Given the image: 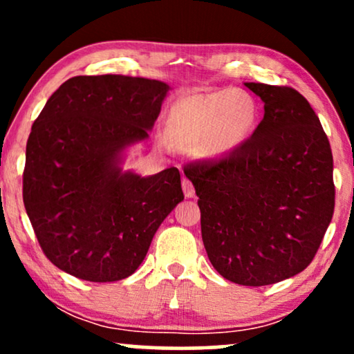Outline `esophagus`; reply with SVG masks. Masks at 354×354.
Wrapping results in <instances>:
<instances>
[{"instance_id":"34e87169","label":"esophagus","mask_w":354,"mask_h":354,"mask_svg":"<svg viewBox=\"0 0 354 354\" xmlns=\"http://www.w3.org/2000/svg\"><path fill=\"white\" fill-rule=\"evenodd\" d=\"M182 188H183V195H185V198L195 196V187H193V183L188 180V178H183L182 180Z\"/></svg>"}]
</instances>
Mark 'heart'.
Segmentation results:
<instances>
[{
  "label": "heart",
  "mask_w": 354,
  "mask_h": 354,
  "mask_svg": "<svg viewBox=\"0 0 354 354\" xmlns=\"http://www.w3.org/2000/svg\"><path fill=\"white\" fill-rule=\"evenodd\" d=\"M258 109L246 91L222 88L182 96L169 111L164 143L193 147L203 158H219L243 145L253 132Z\"/></svg>",
  "instance_id": "b5f03b06"
}]
</instances>
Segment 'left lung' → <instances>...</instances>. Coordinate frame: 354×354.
I'll list each match as a JSON object with an SVG mask.
<instances>
[{
  "label": "left lung",
  "mask_w": 354,
  "mask_h": 354,
  "mask_svg": "<svg viewBox=\"0 0 354 354\" xmlns=\"http://www.w3.org/2000/svg\"><path fill=\"white\" fill-rule=\"evenodd\" d=\"M264 118L243 145L183 169L195 187L207 258L246 287L282 282L317 253L335 206L333 158L321 120L290 86L245 84Z\"/></svg>",
  "instance_id": "left-lung-1"
}]
</instances>
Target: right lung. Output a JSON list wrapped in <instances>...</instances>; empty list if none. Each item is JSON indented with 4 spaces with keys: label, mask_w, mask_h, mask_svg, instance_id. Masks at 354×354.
<instances>
[{
    "label": "right lung",
    "mask_w": 354,
    "mask_h": 354,
    "mask_svg": "<svg viewBox=\"0 0 354 354\" xmlns=\"http://www.w3.org/2000/svg\"><path fill=\"white\" fill-rule=\"evenodd\" d=\"M169 90L143 77L79 75L46 101L27 140L22 195L56 268L88 282L129 277L183 200L178 169L145 177L122 169Z\"/></svg>",
    "instance_id": "obj_1"
}]
</instances>
